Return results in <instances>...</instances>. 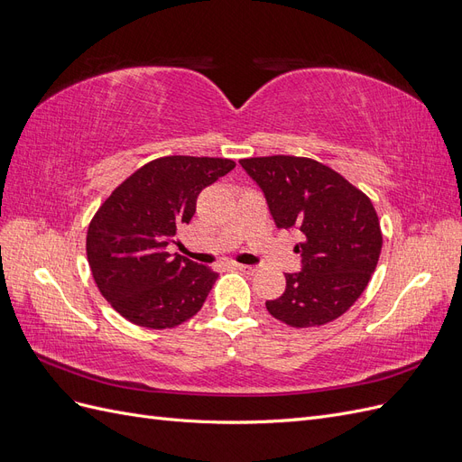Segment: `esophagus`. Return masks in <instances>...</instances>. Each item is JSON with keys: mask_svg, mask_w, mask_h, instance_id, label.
<instances>
[{"mask_svg": "<svg viewBox=\"0 0 462 462\" xmlns=\"http://www.w3.org/2000/svg\"><path fill=\"white\" fill-rule=\"evenodd\" d=\"M235 268H236V270H241V272H245V273H248V275H254V273H258V268H256V265H245V263H235Z\"/></svg>", "mask_w": 462, "mask_h": 462, "instance_id": "34e87169", "label": "esophagus"}]
</instances>
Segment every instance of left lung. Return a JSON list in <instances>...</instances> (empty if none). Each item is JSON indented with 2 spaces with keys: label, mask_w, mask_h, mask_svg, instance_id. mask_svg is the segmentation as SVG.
Returning <instances> with one entry per match:
<instances>
[{
  "label": "left lung",
  "mask_w": 462,
  "mask_h": 462,
  "mask_svg": "<svg viewBox=\"0 0 462 462\" xmlns=\"http://www.w3.org/2000/svg\"><path fill=\"white\" fill-rule=\"evenodd\" d=\"M268 200L277 227H295L302 272L285 273V292L265 300L291 328H316L343 316L365 292L382 253L380 219L365 192L312 158L241 160Z\"/></svg>",
  "instance_id": "8db88e82"
}]
</instances>
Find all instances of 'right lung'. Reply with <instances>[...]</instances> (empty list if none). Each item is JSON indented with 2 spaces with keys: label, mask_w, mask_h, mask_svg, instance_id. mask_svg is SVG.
<instances>
[{
  "label": "right lung",
  "mask_w": 462,
  "mask_h": 462,
  "mask_svg": "<svg viewBox=\"0 0 462 462\" xmlns=\"http://www.w3.org/2000/svg\"><path fill=\"white\" fill-rule=\"evenodd\" d=\"M235 167L227 158L163 156L109 194L87 233V256L104 299L131 324L170 329L197 314L217 272L165 253L197 212L202 189Z\"/></svg>",
  "instance_id": "add662e5"
}]
</instances>
